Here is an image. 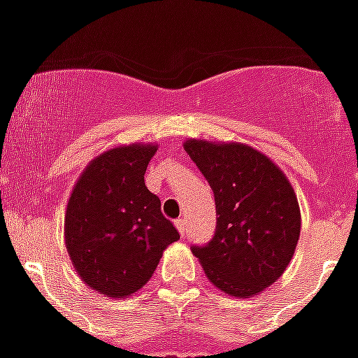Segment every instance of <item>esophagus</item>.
Listing matches in <instances>:
<instances>
[{
  "instance_id": "esophagus-1",
  "label": "esophagus",
  "mask_w": 358,
  "mask_h": 358,
  "mask_svg": "<svg viewBox=\"0 0 358 358\" xmlns=\"http://www.w3.org/2000/svg\"><path fill=\"white\" fill-rule=\"evenodd\" d=\"M176 229H178V232L184 238L187 234V219H176Z\"/></svg>"
}]
</instances>
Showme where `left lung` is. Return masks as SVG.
I'll use <instances>...</instances> for the list:
<instances>
[{"label":"left lung","mask_w":358,"mask_h":358,"mask_svg":"<svg viewBox=\"0 0 358 358\" xmlns=\"http://www.w3.org/2000/svg\"><path fill=\"white\" fill-rule=\"evenodd\" d=\"M184 148L213 189L219 215L213 238L193 245V255L224 294H260L277 282L299 241L294 187L269 157L241 143L189 139Z\"/></svg>","instance_id":"left-lung-1"}]
</instances>
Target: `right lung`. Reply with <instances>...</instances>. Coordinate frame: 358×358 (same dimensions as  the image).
Here are the masks:
<instances>
[{
	"instance_id": "right-lung-1",
	"label": "right lung",
	"mask_w": 358,
	"mask_h": 358,
	"mask_svg": "<svg viewBox=\"0 0 358 358\" xmlns=\"http://www.w3.org/2000/svg\"><path fill=\"white\" fill-rule=\"evenodd\" d=\"M156 145L117 146L81 173L64 215V243L83 282L108 297H128L148 282L178 230L146 189Z\"/></svg>"
}]
</instances>
